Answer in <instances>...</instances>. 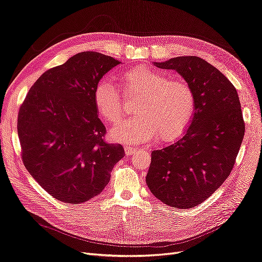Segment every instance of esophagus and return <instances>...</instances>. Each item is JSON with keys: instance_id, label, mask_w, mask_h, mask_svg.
Masks as SVG:
<instances>
[{"instance_id": "esophagus-1", "label": "esophagus", "mask_w": 262, "mask_h": 262, "mask_svg": "<svg viewBox=\"0 0 262 262\" xmlns=\"http://www.w3.org/2000/svg\"><path fill=\"white\" fill-rule=\"evenodd\" d=\"M124 150H125V154L126 156H132L133 153H135L137 151V149H135V148H132V147H124Z\"/></svg>"}]
</instances>
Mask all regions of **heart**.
<instances>
[{
  "instance_id": "b5f03b06",
  "label": "heart",
  "mask_w": 262,
  "mask_h": 262,
  "mask_svg": "<svg viewBox=\"0 0 262 262\" xmlns=\"http://www.w3.org/2000/svg\"><path fill=\"white\" fill-rule=\"evenodd\" d=\"M120 80L126 97L141 96V100L136 109L138 116L111 129L113 140L139 144L158 136L169 141L188 127L195 110V96L187 82L170 80L166 73L144 64L124 72ZM94 102L106 123L116 124L125 114L120 94L110 82L97 84Z\"/></svg>"
}]
</instances>
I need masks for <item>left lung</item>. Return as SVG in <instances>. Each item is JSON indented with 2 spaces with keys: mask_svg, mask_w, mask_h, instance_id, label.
<instances>
[{
  "mask_svg": "<svg viewBox=\"0 0 262 262\" xmlns=\"http://www.w3.org/2000/svg\"><path fill=\"white\" fill-rule=\"evenodd\" d=\"M152 63L183 77L194 92L195 110L181 138L152 151L146 182L166 205L192 208L208 199L234 166L245 133L239 98L233 84L200 57Z\"/></svg>",
  "mask_w": 262,
  "mask_h": 262,
  "instance_id": "obj_1",
  "label": "left lung"
}]
</instances>
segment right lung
Here are the masks:
<instances>
[{
  "label": "right lung",
  "mask_w": 262,
  "mask_h": 262,
  "mask_svg": "<svg viewBox=\"0 0 262 262\" xmlns=\"http://www.w3.org/2000/svg\"><path fill=\"white\" fill-rule=\"evenodd\" d=\"M119 60L83 52L44 72L29 91L18 114L17 130L26 168L60 202L80 204L100 194L121 144L103 140L94 91Z\"/></svg>",
  "instance_id": "right-lung-1"
}]
</instances>
